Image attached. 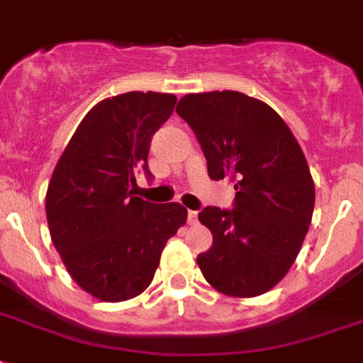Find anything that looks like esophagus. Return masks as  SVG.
I'll return each mask as SVG.
<instances>
[{"label":"esophagus","mask_w":363,"mask_h":363,"mask_svg":"<svg viewBox=\"0 0 363 363\" xmlns=\"http://www.w3.org/2000/svg\"><path fill=\"white\" fill-rule=\"evenodd\" d=\"M188 222H190V224H196V222H198V213H196V211H188Z\"/></svg>","instance_id":"obj_1"}]
</instances>
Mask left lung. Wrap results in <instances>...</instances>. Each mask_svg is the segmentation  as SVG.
<instances>
[{"label":"left lung","mask_w":363,"mask_h":363,"mask_svg":"<svg viewBox=\"0 0 363 363\" xmlns=\"http://www.w3.org/2000/svg\"><path fill=\"white\" fill-rule=\"evenodd\" d=\"M213 181L235 182L233 209L205 207L213 245L198 256L205 281L233 298H254L292 267L315 209V182L296 137L269 105L233 90L188 94L177 105Z\"/></svg>","instance_id":"obj_1"}]
</instances>
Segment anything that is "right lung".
<instances>
[{
  "label": "right lung",
  "instance_id": "add662e5",
  "mask_svg": "<svg viewBox=\"0 0 363 363\" xmlns=\"http://www.w3.org/2000/svg\"><path fill=\"white\" fill-rule=\"evenodd\" d=\"M173 94L128 92L88 111L54 167L47 220L71 279L101 301L135 298L152 282L167 239L184 226L181 203L131 196L148 171L150 139L173 113Z\"/></svg>",
  "mask_w": 363,
  "mask_h": 363
}]
</instances>
